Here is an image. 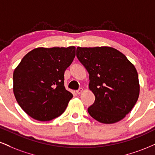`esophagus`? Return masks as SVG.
Wrapping results in <instances>:
<instances>
[{
	"label": "esophagus",
	"mask_w": 155,
	"mask_h": 155,
	"mask_svg": "<svg viewBox=\"0 0 155 155\" xmlns=\"http://www.w3.org/2000/svg\"><path fill=\"white\" fill-rule=\"evenodd\" d=\"M82 92H83V89L82 88H80L79 89H78V90L76 91V94H80Z\"/></svg>",
	"instance_id": "esophagus-1"
}]
</instances>
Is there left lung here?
Segmentation results:
<instances>
[{"label": "left lung", "mask_w": 155, "mask_h": 155, "mask_svg": "<svg viewBox=\"0 0 155 155\" xmlns=\"http://www.w3.org/2000/svg\"><path fill=\"white\" fill-rule=\"evenodd\" d=\"M76 57L89 73V87L95 96L89 114L102 124L122 120L139 95V76L134 65L110 47H78Z\"/></svg>", "instance_id": "obj_1"}]
</instances>
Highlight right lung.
<instances>
[{"label":"right lung","mask_w":155,"mask_h":155,"mask_svg":"<svg viewBox=\"0 0 155 155\" xmlns=\"http://www.w3.org/2000/svg\"><path fill=\"white\" fill-rule=\"evenodd\" d=\"M76 55V48H38L24 56L13 75L15 97L35 120L61 115L73 94L64 87V73Z\"/></svg>","instance_id":"add662e5"}]
</instances>
